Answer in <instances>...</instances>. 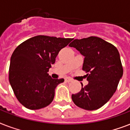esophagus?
<instances>
[{"label": "esophagus", "mask_w": 130, "mask_h": 130, "mask_svg": "<svg viewBox=\"0 0 130 130\" xmlns=\"http://www.w3.org/2000/svg\"><path fill=\"white\" fill-rule=\"evenodd\" d=\"M65 82H70L72 81V79L71 78H69V77H66L65 79Z\"/></svg>", "instance_id": "esophagus-1"}]
</instances>
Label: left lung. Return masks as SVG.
<instances>
[{
  "mask_svg": "<svg viewBox=\"0 0 130 130\" xmlns=\"http://www.w3.org/2000/svg\"><path fill=\"white\" fill-rule=\"evenodd\" d=\"M84 57L82 69L88 85L71 95L73 103L82 109L93 111L102 107L117 90L123 75L119 51L113 44L96 36L74 40L70 44Z\"/></svg>",
  "mask_w": 130,
  "mask_h": 130,
  "instance_id": "left-lung-1",
  "label": "left lung"
}]
</instances>
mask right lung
Wrapping results in <instances>:
<instances>
[{
    "instance_id": "obj_1",
    "label": "right lung",
    "mask_w": 130,
    "mask_h": 130,
    "mask_svg": "<svg viewBox=\"0 0 130 130\" xmlns=\"http://www.w3.org/2000/svg\"><path fill=\"white\" fill-rule=\"evenodd\" d=\"M73 38L36 36L15 48L11 57L9 82L19 103L27 109H40L53 101L55 90L64 79L48 75L61 49Z\"/></svg>"
}]
</instances>
